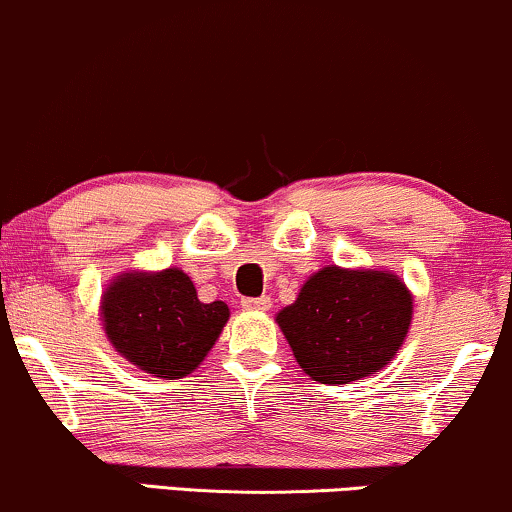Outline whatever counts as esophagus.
Returning <instances> with one entry per match:
<instances>
[{
	"label": "esophagus",
	"instance_id": "obj_1",
	"mask_svg": "<svg viewBox=\"0 0 512 512\" xmlns=\"http://www.w3.org/2000/svg\"><path fill=\"white\" fill-rule=\"evenodd\" d=\"M243 309H248V312H267L271 307V297L262 295V297H243L241 300Z\"/></svg>",
	"mask_w": 512,
	"mask_h": 512
}]
</instances>
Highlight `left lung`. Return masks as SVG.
<instances>
[{
	"instance_id": "left-lung-1",
	"label": "left lung",
	"mask_w": 512,
	"mask_h": 512,
	"mask_svg": "<svg viewBox=\"0 0 512 512\" xmlns=\"http://www.w3.org/2000/svg\"><path fill=\"white\" fill-rule=\"evenodd\" d=\"M411 312V295L397 276L326 267L276 321L304 373L323 385H345L390 364Z\"/></svg>"
}]
</instances>
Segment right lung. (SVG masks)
<instances>
[{
  "label": "right lung",
  "instance_id": "obj_1",
  "mask_svg": "<svg viewBox=\"0 0 512 512\" xmlns=\"http://www.w3.org/2000/svg\"><path fill=\"white\" fill-rule=\"evenodd\" d=\"M103 326L113 347L158 378H184L222 333L229 307L200 302L184 271L125 274L103 295Z\"/></svg>",
  "mask_w": 512,
  "mask_h": 512
}]
</instances>
